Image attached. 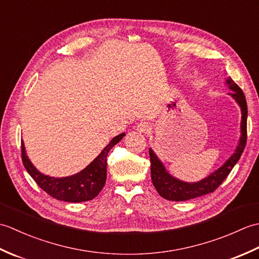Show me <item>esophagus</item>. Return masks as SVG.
I'll use <instances>...</instances> for the list:
<instances>
[{
	"label": "esophagus",
	"instance_id": "esophagus-1",
	"mask_svg": "<svg viewBox=\"0 0 259 259\" xmlns=\"http://www.w3.org/2000/svg\"><path fill=\"white\" fill-rule=\"evenodd\" d=\"M137 131L140 134H147L150 131V125L147 122H140L137 125Z\"/></svg>",
	"mask_w": 259,
	"mask_h": 259
}]
</instances>
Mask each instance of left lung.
Wrapping results in <instances>:
<instances>
[{"label":"left lung","mask_w":259,"mask_h":259,"mask_svg":"<svg viewBox=\"0 0 259 259\" xmlns=\"http://www.w3.org/2000/svg\"><path fill=\"white\" fill-rule=\"evenodd\" d=\"M226 84L233 91L228 95L238 103L241 110L240 138L235 152L229 159H227V161L221 168L214 170L208 177L197 181V183H186V181L179 180L170 175L160 159L157 157L156 153L150 148L149 155L151 162V180L158 194L164 199L171 201H186L213 192L227 178L229 172L232 171L235 164L239 160L247 140V112H248L247 111V102L244 92L241 91L240 88L235 83L230 76L226 79Z\"/></svg>","instance_id":"8db88e82"}]
</instances>
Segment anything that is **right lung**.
Masks as SVG:
<instances>
[{
  "mask_svg": "<svg viewBox=\"0 0 259 259\" xmlns=\"http://www.w3.org/2000/svg\"><path fill=\"white\" fill-rule=\"evenodd\" d=\"M120 134L104 147L99 156L80 172L69 177H50L38 171L26 155L25 146L22 141V161L26 171L34 179L41 189L58 200L67 202H82L97 197L103 188L107 179V156L110 149L123 138Z\"/></svg>",
  "mask_w": 259,
  "mask_h": 259,
  "instance_id": "obj_1",
  "label": "right lung"
}]
</instances>
